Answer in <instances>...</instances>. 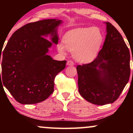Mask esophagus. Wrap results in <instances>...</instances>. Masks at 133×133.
Returning a JSON list of instances; mask_svg holds the SVG:
<instances>
[{"label":"esophagus","instance_id":"obj_1","mask_svg":"<svg viewBox=\"0 0 133 133\" xmlns=\"http://www.w3.org/2000/svg\"><path fill=\"white\" fill-rule=\"evenodd\" d=\"M67 65H74V62L72 61H68L67 62Z\"/></svg>","mask_w":133,"mask_h":133}]
</instances>
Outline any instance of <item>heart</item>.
Returning a JSON list of instances; mask_svg holds the SVG:
<instances>
[{
	"label": "heart",
	"mask_w": 133,
	"mask_h": 133,
	"mask_svg": "<svg viewBox=\"0 0 133 133\" xmlns=\"http://www.w3.org/2000/svg\"><path fill=\"white\" fill-rule=\"evenodd\" d=\"M104 41L103 33L93 27H79L67 32L64 42L58 45L60 52L66 49L73 52V56L79 62L88 63L92 61L99 52Z\"/></svg>",
	"instance_id": "obj_1"
}]
</instances>
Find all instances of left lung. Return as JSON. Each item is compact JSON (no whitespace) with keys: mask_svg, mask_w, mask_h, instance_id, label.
Returning <instances> with one entry per match:
<instances>
[{"mask_svg":"<svg viewBox=\"0 0 133 133\" xmlns=\"http://www.w3.org/2000/svg\"><path fill=\"white\" fill-rule=\"evenodd\" d=\"M105 24L106 39L97 57L76 68L79 93L88 102L97 105L114 103L130 76L129 49L118 30L111 23Z\"/></svg>","mask_w":133,"mask_h":133,"instance_id":"1","label":"left lung"}]
</instances>
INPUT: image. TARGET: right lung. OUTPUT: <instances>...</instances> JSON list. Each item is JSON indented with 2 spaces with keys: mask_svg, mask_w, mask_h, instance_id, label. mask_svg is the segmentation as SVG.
Returning a JSON list of instances; mask_svg holds the SVG:
<instances>
[{
  "mask_svg": "<svg viewBox=\"0 0 133 133\" xmlns=\"http://www.w3.org/2000/svg\"><path fill=\"white\" fill-rule=\"evenodd\" d=\"M62 22L45 19L29 23L12 35L2 52L0 82L19 103H40L54 91L55 77L66 61L54 60L47 53L52 43H58L57 27ZM49 35L51 41L43 37Z\"/></svg>",
  "mask_w": 133,
  "mask_h": 133,
  "instance_id": "right-lung-1",
  "label": "right lung"
}]
</instances>
